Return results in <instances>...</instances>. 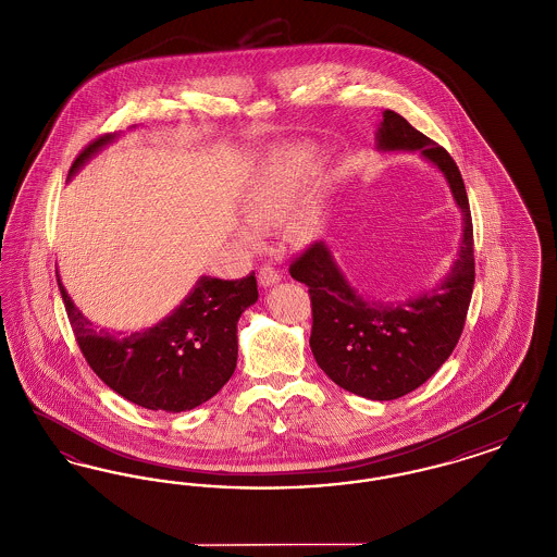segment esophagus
I'll use <instances>...</instances> for the list:
<instances>
[{
  "label": "esophagus",
  "instance_id": "34e87169",
  "mask_svg": "<svg viewBox=\"0 0 557 557\" xmlns=\"http://www.w3.org/2000/svg\"><path fill=\"white\" fill-rule=\"evenodd\" d=\"M259 282H261V286H273V284H277L280 282V273H277V269L273 265H261L259 269Z\"/></svg>",
  "mask_w": 557,
  "mask_h": 557
}]
</instances>
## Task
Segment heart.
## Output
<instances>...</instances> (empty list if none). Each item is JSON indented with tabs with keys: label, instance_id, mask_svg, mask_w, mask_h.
I'll list each match as a JSON object with an SVG mask.
<instances>
[{
	"label": "heart",
	"instance_id": "obj_1",
	"mask_svg": "<svg viewBox=\"0 0 557 557\" xmlns=\"http://www.w3.org/2000/svg\"><path fill=\"white\" fill-rule=\"evenodd\" d=\"M311 173L313 160L305 150H286L265 162L246 198L248 221L267 227L286 216ZM242 236L252 239V232L244 230Z\"/></svg>",
	"mask_w": 557,
	"mask_h": 557
}]
</instances>
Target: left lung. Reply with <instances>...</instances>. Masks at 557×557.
Wrapping results in <instances>:
<instances>
[{
	"instance_id": "left-lung-1",
	"label": "left lung",
	"mask_w": 557,
	"mask_h": 557,
	"mask_svg": "<svg viewBox=\"0 0 557 557\" xmlns=\"http://www.w3.org/2000/svg\"><path fill=\"white\" fill-rule=\"evenodd\" d=\"M377 148L420 150L445 173L463 212V238L449 275L405 305L382 307L368 302L346 282L323 242L296 255L290 275L309 288V345L319 368L352 395L393 400L422 386L459 343L474 290V227L461 173L443 146L395 110H384Z\"/></svg>"
}]
</instances>
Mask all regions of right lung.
I'll list each match as a JSON object with an SVG mask.
<instances>
[{
    "mask_svg": "<svg viewBox=\"0 0 557 557\" xmlns=\"http://www.w3.org/2000/svg\"><path fill=\"white\" fill-rule=\"evenodd\" d=\"M110 139L112 133L89 141L69 175ZM58 288L89 368L116 395L169 413L194 409L225 386L238 363L239 315L259 298L255 271L236 282L205 275L159 325L119 336L83 318L60 280Z\"/></svg>",
    "mask_w": 557,
    "mask_h": 557,
    "instance_id": "1",
    "label": "right lung"
}]
</instances>
